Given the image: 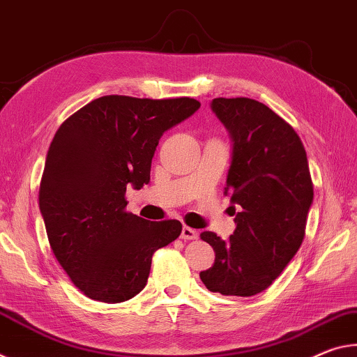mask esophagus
I'll return each mask as SVG.
<instances>
[{"label":"esophagus","instance_id":"esophagus-1","mask_svg":"<svg viewBox=\"0 0 357 357\" xmlns=\"http://www.w3.org/2000/svg\"><path fill=\"white\" fill-rule=\"evenodd\" d=\"M180 237H182L183 241H195V238H197V231L192 229V227L183 226V229H182V234H180Z\"/></svg>","mask_w":357,"mask_h":357}]
</instances>
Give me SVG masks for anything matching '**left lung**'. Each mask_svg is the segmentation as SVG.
Instances as JSON below:
<instances>
[{
  "mask_svg": "<svg viewBox=\"0 0 357 357\" xmlns=\"http://www.w3.org/2000/svg\"><path fill=\"white\" fill-rule=\"evenodd\" d=\"M210 106L232 140L225 195L241 212L227 241L201 234L215 262L199 275L212 293L248 297L267 289L301 248L313 202L310 169L293 126L266 104L215 98Z\"/></svg>",
  "mask_w": 357,
  "mask_h": 357,
  "instance_id": "obj_1",
  "label": "left lung"
}]
</instances>
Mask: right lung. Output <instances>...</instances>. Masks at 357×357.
I'll list each match as a JSON object with an SVG mask.
<instances>
[{
    "label": "right lung",
    "instance_id": "right-lung-1",
    "mask_svg": "<svg viewBox=\"0 0 357 357\" xmlns=\"http://www.w3.org/2000/svg\"><path fill=\"white\" fill-rule=\"evenodd\" d=\"M201 102L192 98L109 95L58 128L39 188L52 251L71 282L93 301L119 303L145 288L151 256L182 232L177 220L149 221L126 212V186L150 182L162 134Z\"/></svg>",
    "mask_w": 357,
    "mask_h": 357
}]
</instances>
